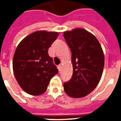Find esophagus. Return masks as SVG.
Here are the masks:
<instances>
[{
  "label": "esophagus",
  "mask_w": 121,
  "mask_h": 121,
  "mask_svg": "<svg viewBox=\"0 0 121 121\" xmlns=\"http://www.w3.org/2000/svg\"><path fill=\"white\" fill-rule=\"evenodd\" d=\"M61 66H62V65H61V64H60V65L58 66L59 71H61Z\"/></svg>",
  "instance_id": "esophagus-1"
}]
</instances>
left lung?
Instances as JSON below:
<instances>
[{
  "mask_svg": "<svg viewBox=\"0 0 121 121\" xmlns=\"http://www.w3.org/2000/svg\"><path fill=\"white\" fill-rule=\"evenodd\" d=\"M72 54L73 76L63 84L66 94L73 98L87 95L97 86L102 77L104 56L96 37L83 28L63 33Z\"/></svg>",
  "mask_w": 121,
  "mask_h": 121,
  "instance_id": "1",
  "label": "left lung"
}]
</instances>
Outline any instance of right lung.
Returning <instances> with one entry per match:
<instances>
[{"mask_svg": "<svg viewBox=\"0 0 121 121\" xmlns=\"http://www.w3.org/2000/svg\"><path fill=\"white\" fill-rule=\"evenodd\" d=\"M58 33L37 31L24 38L17 46L13 59L15 77L28 94L44 93L50 80L58 73L48 50Z\"/></svg>", "mask_w": 121, "mask_h": 121, "instance_id": "obj_1", "label": "right lung"}]
</instances>
